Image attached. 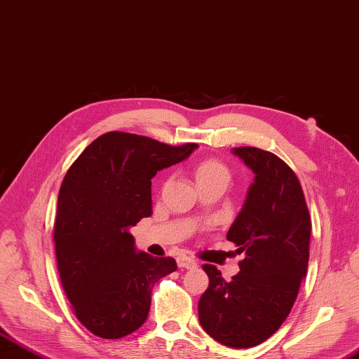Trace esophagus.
<instances>
[{
	"label": "esophagus",
	"instance_id": "obj_1",
	"mask_svg": "<svg viewBox=\"0 0 359 359\" xmlns=\"http://www.w3.org/2000/svg\"><path fill=\"white\" fill-rule=\"evenodd\" d=\"M177 262H178V266L180 268L189 269V268H195L196 266V260L192 259V257H187V255H181V257L177 259Z\"/></svg>",
	"mask_w": 359,
	"mask_h": 359
}]
</instances>
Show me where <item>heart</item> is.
<instances>
[{
  "instance_id": "obj_1",
  "label": "heart",
  "mask_w": 359,
  "mask_h": 359,
  "mask_svg": "<svg viewBox=\"0 0 359 359\" xmlns=\"http://www.w3.org/2000/svg\"><path fill=\"white\" fill-rule=\"evenodd\" d=\"M194 175H195L196 182H198L200 186L203 182L214 181V180H229V169L222 163V161H218L215 158H209L196 164Z\"/></svg>"
}]
</instances>
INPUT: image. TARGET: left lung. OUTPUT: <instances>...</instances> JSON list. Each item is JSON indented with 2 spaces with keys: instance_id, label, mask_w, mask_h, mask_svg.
<instances>
[{
  "instance_id": "1",
  "label": "left lung",
  "mask_w": 359,
  "mask_h": 359,
  "mask_svg": "<svg viewBox=\"0 0 359 359\" xmlns=\"http://www.w3.org/2000/svg\"><path fill=\"white\" fill-rule=\"evenodd\" d=\"M233 155L255 173L228 232L245 259L229 282L214 265H203L209 287L198 319L223 346L250 348L279 330L294 305L309 266L311 220L301 182L285 161L257 147H237Z\"/></svg>"
}]
</instances>
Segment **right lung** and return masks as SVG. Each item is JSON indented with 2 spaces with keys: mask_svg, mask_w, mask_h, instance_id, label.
<instances>
[{
  "mask_svg": "<svg viewBox=\"0 0 359 359\" xmlns=\"http://www.w3.org/2000/svg\"><path fill=\"white\" fill-rule=\"evenodd\" d=\"M196 147L108 131L65 175L54 224L58 274L76 318L99 338L136 332L147 319L153 285L177 271L172 257L136 252L128 229L151 215V178Z\"/></svg>",
  "mask_w": 359,
  "mask_h": 359,
  "instance_id": "right-lung-1",
  "label": "right lung"
}]
</instances>
